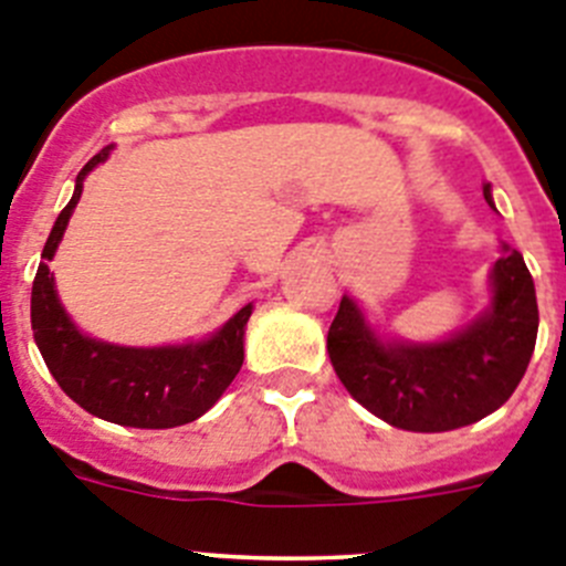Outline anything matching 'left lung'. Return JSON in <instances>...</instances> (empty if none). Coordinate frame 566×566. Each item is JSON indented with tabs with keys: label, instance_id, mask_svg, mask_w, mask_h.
<instances>
[{
	"label": "left lung",
	"instance_id": "obj_1",
	"mask_svg": "<svg viewBox=\"0 0 566 566\" xmlns=\"http://www.w3.org/2000/svg\"><path fill=\"white\" fill-rule=\"evenodd\" d=\"M482 189L493 207L490 184ZM488 289V308L433 343L377 332L357 300L343 294L328 357L345 391L382 422L417 433L457 431L502 408L527 371L538 334L536 286L507 243Z\"/></svg>",
	"mask_w": 566,
	"mask_h": 566
}]
</instances>
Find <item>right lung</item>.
I'll use <instances>...</instances> for the list:
<instances>
[{
  "instance_id": "add662e5",
  "label": "right lung",
  "mask_w": 566,
  "mask_h": 566,
  "mask_svg": "<svg viewBox=\"0 0 566 566\" xmlns=\"http://www.w3.org/2000/svg\"><path fill=\"white\" fill-rule=\"evenodd\" d=\"M109 153L113 144L84 164L76 175L73 198L50 229L42 252L44 263H39L30 292V326L53 379L84 411L124 428H178L203 417L240 371L252 303L209 337L149 348L90 337L70 319L48 260L56 258L70 214L82 198L84 178L107 161Z\"/></svg>"
}]
</instances>
